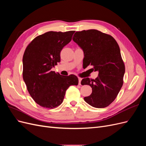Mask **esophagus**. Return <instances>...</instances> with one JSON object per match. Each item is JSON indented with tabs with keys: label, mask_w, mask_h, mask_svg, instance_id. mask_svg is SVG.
Here are the masks:
<instances>
[{
	"label": "esophagus",
	"mask_w": 146,
	"mask_h": 146,
	"mask_svg": "<svg viewBox=\"0 0 146 146\" xmlns=\"http://www.w3.org/2000/svg\"><path fill=\"white\" fill-rule=\"evenodd\" d=\"M82 79L81 78H78V85H81V81H82Z\"/></svg>",
	"instance_id": "1"
}]
</instances>
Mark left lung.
Segmentation results:
<instances>
[{
  "label": "left lung",
  "mask_w": 146,
  "mask_h": 146,
  "mask_svg": "<svg viewBox=\"0 0 146 146\" xmlns=\"http://www.w3.org/2000/svg\"><path fill=\"white\" fill-rule=\"evenodd\" d=\"M72 39L83 50L85 68L91 65L99 72L94 80H82V85H90L92 90L84 100L95 108L108 107L116 98L123 82L125 65L118 44L111 35L94 29L76 32Z\"/></svg>",
  "instance_id": "1"
}]
</instances>
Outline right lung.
Wrapping results in <instances>:
<instances>
[{
  "label": "right lung",
  "mask_w": 146,
  "mask_h": 146,
  "mask_svg": "<svg viewBox=\"0 0 146 146\" xmlns=\"http://www.w3.org/2000/svg\"><path fill=\"white\" fill-rule=\"evenodd\" d=\"M74 32L50 31L34 38L25 48L23 79L30 95L41 107H58L68 88L78 85V79L74 75L63 76L52 70L60 61V52L71 41Z\"/></svg>",
  "instance_id": "add662e5"
}]
</instances>
